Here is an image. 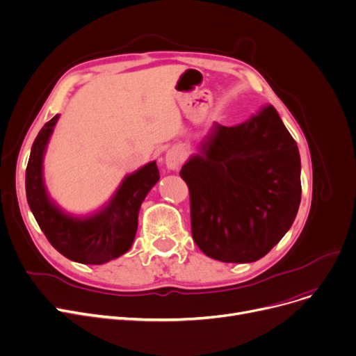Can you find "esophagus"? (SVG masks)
<instances>
[{
  "label": "esophagus",
  "mask_w": 356,
  "mask_h": 356,
  "mask_svg": "<svg viewBox=\"0 0 356 356\" xmlns=\"http://www.w3.org/2000/svg\"><path fill=\"white\" fill-rule=\"evenodd\" d=\"M165 163L170 170H177L182 163V152L178 148H171L165 154Z\"/></svg>",
  "instance_id": "obj_1"
}]
</instances>
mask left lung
I'll return each instance as SVG.
<instances>
[{
  "label": "left lung",
  "mask_w": 356,
  "mask_h": 356,
  "mask_svg": "<svg viewBox=\"0 0 356 356\" xmlns=\"http://www.w3.org/2000/svg\"><path fill=\"white\" fill-rule=\"evenodd\" d=\"M179 175L190 190L195 244L224 263L266 256L300 205L299 149L273 106L237 127L217 124Z\"/></svg>",
  "instance_id": "obj_1"
}]
</instances>
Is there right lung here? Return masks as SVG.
I'll use <instances>...</instances> for the list:
<instances>
[{
	"label": "right lung",
	"instance_id": "obj_1",
	"mask_svg": "<svg viewBox=\"0 0 356 356\" xmlns=\"http://www.w3.org/2000/svg\"><path fill=\"white\" fill-rule=\"evenodd\" d=\"M58 119L56 115L38 132L26 171L31 213L50 244L65 257L83 264H103L131 248L142 201L159 179L156 162L128 175L111 202L88 217H74L58 208L43 184V154Z\"/></svg>",
	"mask_w": 356,
	"mask_h": 356
}]
</instances>
